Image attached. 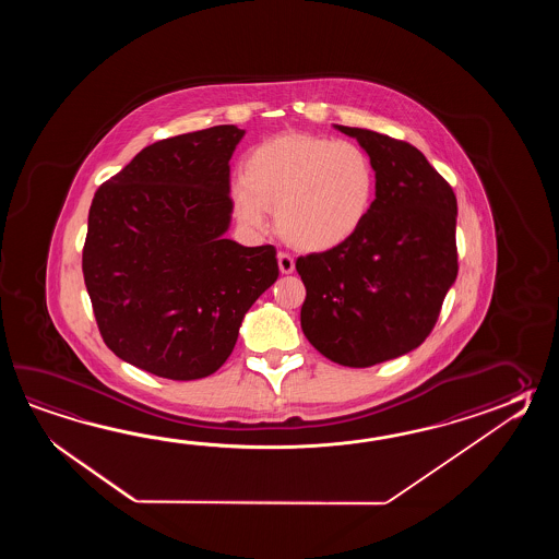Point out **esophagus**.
Returning <instances> with one entry per match:
<instances>
[{"label": "esophagus", "instance_id": "1", "mask_svg": "<svg viewBox=\"0 0 559 559\" xmlns=\"http://www.w3.org/2000/svg\"><path fill=\"white\" fill-rule=\"evenodd\" d=\"M277 265H280V272H282V274H292V272L296 270V260H294L289 253L280 251V253H277Z\"/></svg>", "mask_w": 559, "mask_h": 559}]
</instances>
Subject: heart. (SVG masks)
Returning a JSON list of instances; mask_svg holds the SVG:
<instances>
[{"label": "heart", "instance_id": "1", "mask_svg": "<svg viewBox=\"0 0 559 559\" xmlns=\"http://www.w3.org/2000/svg\"><path fill=\"white\" fill-rule=\"evenodd\" d=\"M376 195V169L357 143L282 133L251 150L234 191L243 226L280 234L299 250L328 251L354 238Z\"/></svg>", "mask_w": 559, "mask_h": 559}]
</instances>
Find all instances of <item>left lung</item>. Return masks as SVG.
I'll return each mask as SVG.
<instances>
[{
    "mask_svg": "<svg viewBox=\"0 0 559 559\" xmlns=\"http://www.w3.org/2000/svg\"><path fill=\"white\" fill-rule=\"evenodd\" d=\"M335 130L369 155L376 200L349 241L297 258L301 330L321 356L369 368L416 349L433 330L457 277V202L414 145L361 128Z\"/></svg>",
    "mask_w": 559,
    "mask_h": 559,
    "instance_id": "8db88e82",
    "label": "left lung"
}]
</instances>
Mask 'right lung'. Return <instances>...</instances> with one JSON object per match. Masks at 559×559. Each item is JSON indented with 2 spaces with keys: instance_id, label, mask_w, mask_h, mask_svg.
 <instances>
[{
  "instance_id": "obj_1",
  "label": "right lung",
  "mask_w": 559,
  "mask_h": 559,
  "mask_svg": "<svg viewBox=\"0 0 559 559\" xmlns=\"http://www.w3.org/2000/svg\"><path fill=\"white\" fill-rule=\"evenodd\" d=\"M243 133L215 126L152 143L95 191L82 270L97 328L119 359L159 378L222 368L280 275L274 246L224 236Z\"/></svg>"
}]
</instances>
